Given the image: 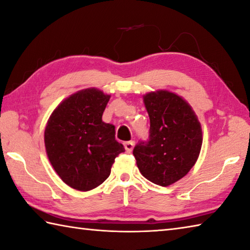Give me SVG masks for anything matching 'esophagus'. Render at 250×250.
Segmentation results:
<instances>
[{"mask_svg": "<svg viewBox=\"0 0 250 250\" xmlns=\"http://www.w3.org/2000/svg\"><path fill=\"white\" fill-rule=\"evenodd\" d=\"M134 145H135V141H134V140L126 141V143L124 144V147H125V150H126L127 153H129V152L131 151V150H133Z\"/></svg>", "mask_w": 250, "mask_h": 250, "instance_id": "obj_1", "label": "esophagus"}]
</instances>
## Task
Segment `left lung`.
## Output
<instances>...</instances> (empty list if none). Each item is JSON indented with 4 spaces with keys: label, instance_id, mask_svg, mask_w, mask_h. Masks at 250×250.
<instances>
[{
    "label": "left lung",
    "instance_id": "left-lung-1",
    "mask_svg": "<svg viewBox=\"0 0 250 250\" xmlns=\"http://www.w3.org/2000/svg\"><path fill=\"white\" fill-rule=\"evenodd\" d=\"M150 119L149 138L135 146L140 173L157 185L168 186L194 167L202 145V130L191 106L167 90L144 97Z\"/></svg>",
    "mask_w": 250,
    "mask_h": 250
}]
</instances>
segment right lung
I'll return each instance as SVG.
<instances>
[{"mask_svg": "<svg viewBox=\"0 0 250 250\" xmlns=\"http://www.w3.org/2000/svg\"><path fill=\"white\" fill-rule=\"evenodd\" d=\"M109 95L96 88L74 93L52 113L44 145L52 167L74 189H93L110 176L124 146L115 140V126L102 121Z\"/></svg>", "mask_w": 250, "mask_h": 250, "instance_id": "1", "label": "right lung"}]
</instances>
